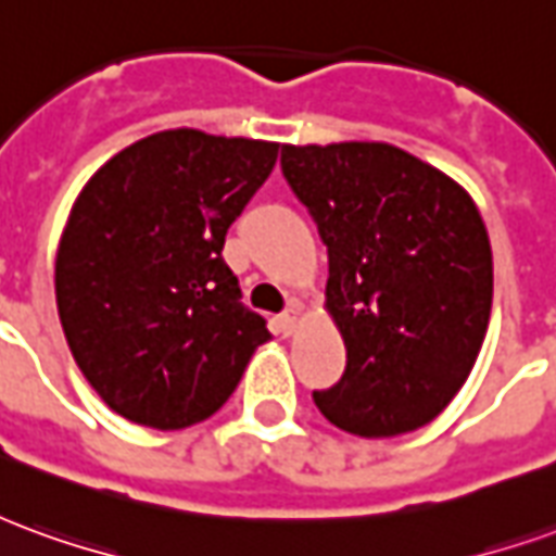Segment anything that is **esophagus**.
I'll return each instance as SVG.
<instances>
[{
	"label": "esophagus",
	"instance_id": "esophagus-1",
	"mask_svg": "<svg viewBox=\"0 0 556 556\" xmlns=\"http://www.w3.org/2000/svg\"><path fill=\"white\" fill-rule=\"evenodd\" d=\"M298 327H301V318H298V309H294V306L279 315V330H282L286 337H289V333H294Z\"/></svg>",
	"mask_w": 556,
	"mask_h": 556
}]
</instances>
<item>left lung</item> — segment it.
Instances as JSON below:
<instances>
[{
    "label": "left lung",
    "mask_w": 556,
    "mask_h": 556,
    "mask_svg": "<svg viewBox=\"0 0 556 556\" xmlns=\"http://www.w3.org/2000/svg\"><path fill=\"white\" fill-rule=\"evenodd\" d=\"M279 166L327 247V309L349 351L315 405L361 438L426 426L489 330L494 267L473 199L384 142L282 146Z\"/></svg>",
    "instance_id": "1"
}]
</instances>
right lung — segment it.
Here are the masks:
<instances>
[{"label":"right lung","mask_w":556,"mask_h":556,"mask_svg":"<svg viewBox=\"0 0 556 556\" xmlns=\"http://www.w3.org/2000/svg\"><path fill=\"white\" fill-rule=\"evenodd\" d=\"M277 151L163 130L83 187L55 255V303L79 372L115 414L163 431L202 422L270 339L223 243Z\"/></svg>","instance_id":"add662e5"}]
</instances>
